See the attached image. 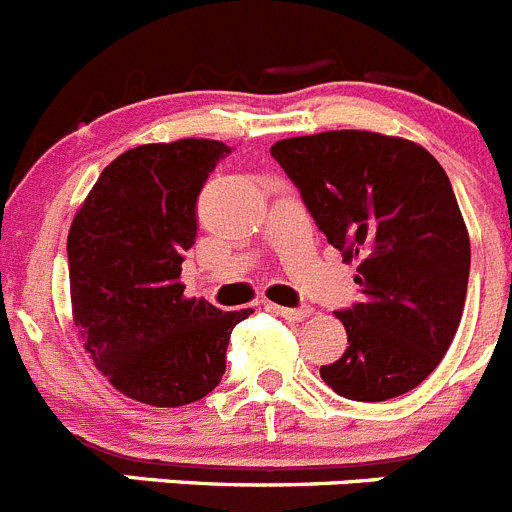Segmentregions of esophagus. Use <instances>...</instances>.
I'll use <instances>...</instances> for the list:
<instances>
[{
	"label": "esophagus",
	"mask_w": 512,
	"mask_h": 512,
	"mask_svg": "<svg viewBox=\"0 0 512 512\" xmlns=\"http://www.w3.org/2000/svg\"><path fill=\"white\" fill-rule=\"evenodd\" d=\"M269 309L279 317L289 322H304L309 317V309L307 307H299V309H289V307H279V304H269Z\"/></svg>",
	"instance_id": "obj_1"
}]
</instances>
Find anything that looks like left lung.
<instances>
[{"label": "left lung", "mask_w": 512, "mask_h": 512, "mask_svg": "<svg viewBox=\"0 0 512 512\" xmlns=\"http://www.w3.org/2000/svg\"><path fill=\"white\" fill-rule=\"evenodd\" d=\"M271 157L342 261L358 259L363 299L335 312L350 345L322 381L350 401L409 393L442 363L467 297L470 236L447 172L409 139L355 129L281 139Z\"/></svg>", "instance_id": "left-lung-1"}]
</instances>
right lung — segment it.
<instances>
[{"mask_svg": "<svg viewBox=\"0 0 512 512\" xmlns=\"http://www.w3.org/2000/svg\"><path fill=\"white\" fill-rule=\"evenodd\" d=\"M231 147L213 139L142 144L101 172L68 233L73 322L96 368L124 396L175 409L225 373L233 327L253 309L187 299L185 251L198 195Z\"/></svg>", "mask_w": 512, "mask_h": 512, "instance_id": "right-lung-1", "label": "right lung"}]
</instances>
